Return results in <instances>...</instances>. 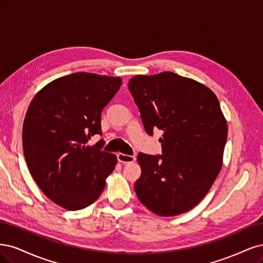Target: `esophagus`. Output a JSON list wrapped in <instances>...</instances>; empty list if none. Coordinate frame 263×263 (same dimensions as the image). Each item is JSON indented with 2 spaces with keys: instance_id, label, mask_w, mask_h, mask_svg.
I'll return each instance as SVG.
<instances>
[{
  "instance_id": "1",
  "label": "esophagus",
  "mask_w": 263,
  "mask_h": 263,
  "mask_svg": "<svg viewBox=\"0 0 263 263\" xmlns=\"http://www.w3.org/2000/svg\"><path fill=\"white\" fill-rule=\"evenodd\" d=\"M118 156V160L122 164H128V163H133L135 160V156L133 155H128V154H123V153H119L117 155Z\"/></svg>"
}]
</instances>
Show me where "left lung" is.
<instances>
[{"label":"left lung","instance_id":"1","mask_svg":"<svg viewBox=\"0 0 263 263\" xmlns=\"http://www.w3.org/2000/svg\"><path fill=\"white\" fill-rule=\"evenodd\" d=\"M129 90L145 131L162 130V155L140 153L139 200L153 213L175 216L206 196L223 165L227 123L209 87L173 72L135 75Z\"/></svg>","mask_w":263,"mask_h":263}]
</instances>
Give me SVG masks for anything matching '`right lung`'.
Segmentation results:
<instances>
[{
	"instance_id": "obj_1",
	"label": "right lung",
	"mask_w": 263,
	"mask_h": 263,
	"mask_svg": "<svg viewBox=\"0 0 263 263\" xmlns=\"http://www.w3.org/2000/svg\"><path fill=\"white\" fill-rule=\"evenodd\" d=\"M122 80L78 72L62 76L32 98L23 124V148L38 187L55 204L82 210L103 192L117 156L101 151V111Z\"/></svg>"
}]
</instances>
